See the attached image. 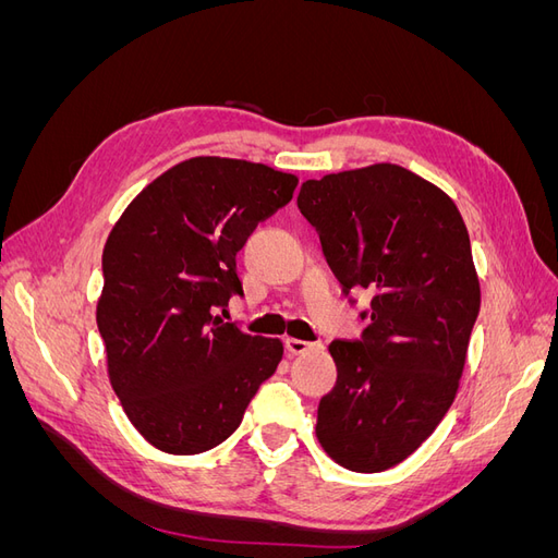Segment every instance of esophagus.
Returning <instances> with one entry per match:
<instances>
[{
	"mask_svg": "<svg viewBox=\"0 0 558 558\" xmlns=\"http://www.w3.org/2000/svg\"><path fill=\"white\" fill-rule=\"evenodd\" d=\"M316 347L318 344L305 342V340H295V337H289V340H286V351L293 353V356H300V353H307V351H312Z\"/></svg>",
	"mask_w": 558,
	"mask_h": 558,
	"instance_id": "obj_1",
	"label": "esophagus"
}]
</instances>
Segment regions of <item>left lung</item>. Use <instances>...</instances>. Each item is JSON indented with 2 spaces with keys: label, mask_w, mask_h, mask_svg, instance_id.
<instances>
[{
  "label": "left lung",
  "mask_w": 558,
  "mask_h": 558,
  "mask_svg": "<svg viewBox=\"0 0 558 558\" xmlns=\"http://www.w3.org/2000/svg\"><path fill=\"white\" fill-rule=\"evenodd\" d=\"M302 216L351 305L373 293L361 340L328 349L337 384L318 402L316 437L335 463L381 472L437 428L459 391L480 279L453 199L398 165L305 181Z\"/></svg>",
  "instance_id": "8db88e82"
}]
</instances>
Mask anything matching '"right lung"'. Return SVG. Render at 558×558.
<instances>
[{
  "mask_svg": "<svg viewBox=\"0 0 558 558\" xmlns=\"http://www.w3.org/2000/svg\"><path fill=\"white\" fill-rule=\"evenodd\" d=\"M295 185L267 165L191 158L148 183L113 226L97 328L116 396L160 451L221 445L275 375L283 344L214 312L244 295L238 251Z\"/></svg>",
  "mask_w": 558,
  "mask_h": 558,
  "instance_id": "obj_1",
  "label": "right lung"
}]
</instances>
